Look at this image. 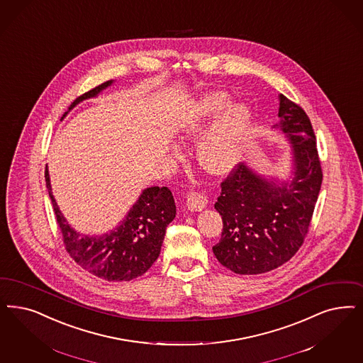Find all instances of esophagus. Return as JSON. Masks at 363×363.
<instances>
[{"label": "esophagus", "mask_w": 363, "mask_h": 363, "mask_svg": "<svg viewBox=\"0 0 363 363\" xmlns=\"http://www.w3.org/2000/svg\"><path fill=\"white\" fill-rule=\"evenodd\" d=\"M208 205V197L202 193H196L191 191L188 194V200H186V206L189 211L191 212H200L202 209H205Z\"/></svg>", "instance_id": "obj_1"}]
</instances>
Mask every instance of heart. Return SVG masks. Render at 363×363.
<instances>
[{
    "label": "heart",
    "mask_w": 363,
    "mask_h": 363,
    "mask_svg": "<svg viewBox=\"0 0 363 363\" xmlns=\"http://www.w3.org/2000/svg\"><path fill=\"white\" fill-rule=\"evenodd\" d=\"M225 92H208L181 111L175 128L185 140L201 139L197 158L201 167L212 174H226L241 160L252 125L250 110L241 103L230 104Z\"/></svg>",
    "instance_id": "1"
}]
</instances>
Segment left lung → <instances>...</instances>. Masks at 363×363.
<instances>
[{"label":"left lung","instance_id":"obj_1","mask_svg":"<svg viewBox=\"0 0 363 363\" xmlns=\"http://www.w3.org/2000/svg\"><path fill=\"white\" fill-rule=\"evenodd\" d=\"M279 123L292 149L291 182H276L238 164L214 203L223 233L213 247L217 260L240 275H259L287 263L307 236L323 179L313 125L296 103L280 94Z\"/></svg>","mask_w":363,"mask_h":363}]
</instances>
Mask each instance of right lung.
Masks as SVG:
<instances>
[{
    "label": "right lung",
    "instance_id": "obj_1",
    "mask_svg": "<svg viewBox=\"0 0 363 363\" xmlns=\"http://www.w3.org/2000/svg\"><path fill=\"white\" fill-rule=\"evenodd\" d=\"M111 84L113 80H108L92 88L79 96L69 110L83 100L98 96ZM45 182L65 250L83 269L107 281H130L143 275L158 259L166 226L177 213L173 194L166 186L145 189L119 225L108 233L87 236L76 232L64 218L52 194L48 169H45Z\"/></svg>",
    "mask_w": 363,
    "mask_h": 363
}]
</instances>
